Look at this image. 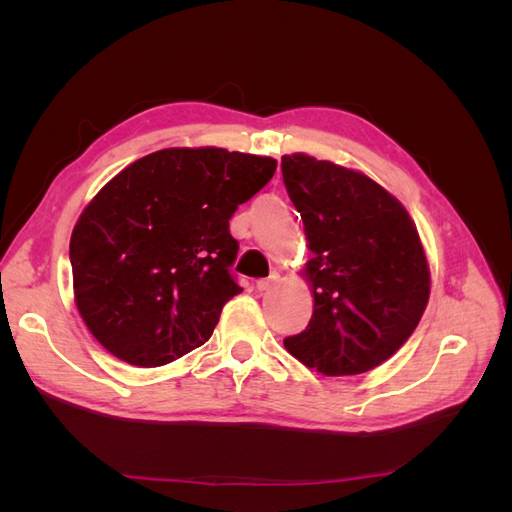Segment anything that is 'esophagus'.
<instances>
[{
	"instance_id": "1",
	"label": "esophagus",
	"mask_w": 512,
	"mask_h": 512,
	"mask_svg": "<svg viewBox=\"0 0 512 512\" xmlns=\"http://www.w3.org/2000/svg\"><path fill=\"white\" fill-rule=\"evenodd\" d=\"M277 282V275L273 273V275H269V277H265V280H258L256 282V288L260 290V292H265V290H269V288H273V284Z\"/></svg>"
}]
</instances>
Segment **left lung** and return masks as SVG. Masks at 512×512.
Segmentation results:
<instances>
[{
  "mask_svg": "<svg viewBox=\"0 0 512 512\" xmlns=\"http://www.w3.org/2000/svg\"><path fill=\"white\" fill-rule=\"evenodd\" d=\"M312 260V320L286 350L324 376L378 367L408 342L429 301V265L408 211L363 173L305 153L282 158Z\"/></svg>",
  "mask_w": 512,
  "mask_h": 512,
  "instance_id": "obj_1",
  "label": "left lung"
}]
</instances>
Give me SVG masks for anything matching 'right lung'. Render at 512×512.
I'll return each mask as SVG.
<instances>
[{
	"label": "right lung",
	"instance_id": "add662e5",
	"mask_svg": "<svg viewBox=\"0 0 512 512\" xmlns=\"http://www.w3.org/2000/svg\"><path fill=\"white\" fill-rule=\"evenodd\" d=\"M277 162L218 147L136 160L85 207L70 237L74 301L117 359L160 367L203 346L241 286L228 220Z\"/></svg>",
	"mask_w": 512,
	"mask_h": 512
}]
</instances>
